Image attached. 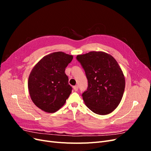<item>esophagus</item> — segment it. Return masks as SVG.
I'll use <instances>...</instances> for the list:
<instances>
[{
  "instance_id": "34e87169",
  "label": "esophagus",
  "mask_w": 151,
  "mask_h": 151,
  "mask_svg": "<svg viewBox=\"0 0 151 151\" xmlns=\"http://www.w3.org/2000/svg\"><path fill=\"white\" fill-rule=\"evenodd\" d=\"M73 88H74V89L75 91H78V86H74V87H73Z\"/></svg>"
}]
</instances>
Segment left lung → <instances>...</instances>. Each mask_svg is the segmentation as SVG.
<instances>
[{
  "label": "left lung",
  "instance_id": "8db88e82",
  "mask_svg": "<svg viewBox=\"0 0 151 151\" xmlns=\"http://www.w3.org/2000/svg\"><path fill=\"white\" fill-rule=\"evenodd\" d=\"M88 81L82 94L89 109L98 115H108L120 104L125 81L118 63L111 55L103 52H91L76 57Z\"/></svg>",
  "mask_w": 151,
  "mask_h": 151
}]
</instances>
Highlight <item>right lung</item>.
Segmentation results:
<instances>
[{"label": "right lung", "instance_id": "obj_1", "mask_svg": "<svg viewBox=\"0 0 151 151\" xmlns=\"http://www.w3.org/2000/svg\"><path fill=\"white\" fill-rule=\"evenodd\" d=\"M72 55L62 52L50 53L40 60L28 78V89L36 106L48 113L58 110L65 103L72 88L68 84L65 68Z\"/></svg>", "mask_w": 151, "mask_h": 151}]
</instances>
